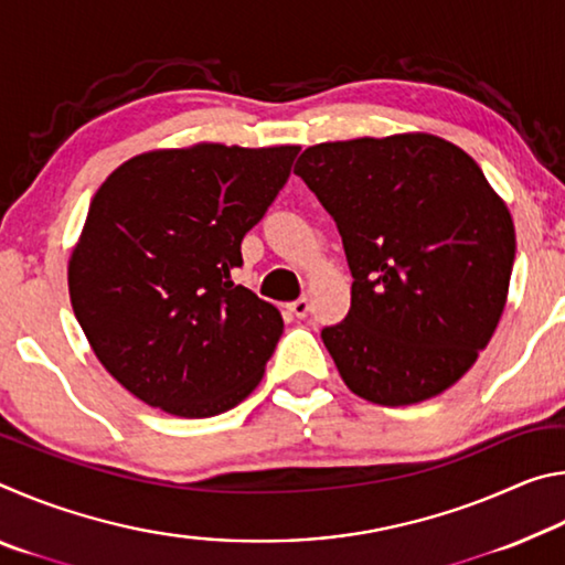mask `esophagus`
Wrapping results in <instances>:
<instances>
[{"label":"esophagus","mask_w":565,"mask_h":565,"mask_svg":"<svg viewBox=\"0 0 565 565\" xmlns=\"http://www.w3.org/2000/svg\"><path fill=\"white\" fill-rule=\"evenodd\" d=\"M286 309H289L296 319H303L306 313H309V299H306V296H301V299L291 301L289 306H286Z\"/></svg>","instance_id":"1"}]
</instances>
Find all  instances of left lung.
Returning a JSON list of instances; mask_svg holds the SVG:
<instances>
[{"label": "left lung", "mask_w": 565, "mask_h": 565, "mask_svg": "<svg viewBox=\"0 0 565 565\" xmlns=\"http://www.w3.org/2000/svg\"><path fill=\"white\" fill-rule=\"evenodd\" d=\"M339 226L351 309L327 343L353 394L408 406L454 386L489 347L509 296L515 232L481 167L434 134L327 141L299 157Z\"/></svg>", "instance_id": "1"}]
</instances>
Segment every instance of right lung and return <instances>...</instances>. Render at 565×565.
Masks as SVG:
<instances>
[{
	"instance_id": "obj_1",
	"label": "right lung",
	"mask_w": 565,
	"mask_h": 565,
	"mask_svg": "<svg viewBox=\"0 0 565 565\" xmlns=\"http://www.w3.org/2000/svg\"><path fill=\"white\" fill-rule=\"evenodd\" d=\"M296 154L157 149L124 161L94 194L70 259V299L102 366L139 401L206 418L259 386L284 321L232 271Z\"/></svg>"
}]
</instances>
